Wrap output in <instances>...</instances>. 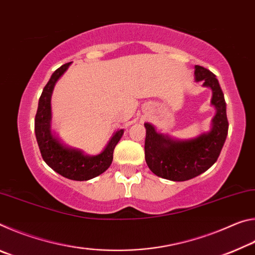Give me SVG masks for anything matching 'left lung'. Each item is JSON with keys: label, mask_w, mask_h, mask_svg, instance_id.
<instances>
[{"label": "left lung", "mask_w": 255, "mask_h": 255, "mask_svg": "<svg viewBox=\"0 0 255 255\" xmlns=\"http://www.w3.org/2000/svg\"><path fill=\"white\" fill-rule=\"evenodd\" d=\"M195 80L211 89V106L216 115L209 131L190 139H174L156 131L145 123V159L149 170L159 178L171 181H187L204 173L214 165L221 154L228 132L226 102L216 75L207 68L196 65Z\"/></svg>", "instance_id": "1"}]
</instances>
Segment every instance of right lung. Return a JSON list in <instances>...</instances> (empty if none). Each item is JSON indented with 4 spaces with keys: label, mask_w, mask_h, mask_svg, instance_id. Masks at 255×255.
<instances>
[{
    "label": "right lung",
    "mask_w": 255,
    "mask_h": 255,
    "mask_svg": "<svg viewBox=\"0 0 255 255\" xmlns=\"http://www.w3.org/2000/svg\"><path fill=\"white\" fill-rule=\"evenodd\" d=\"M71 64H64L57 68L42 90L34 118V132L41 156L47 165L64 178L88 181L102 174L111 165L114 149L124 135V129L116 131L105 149L92 156L84 154L81 149L68 147L55 135L51 130V94L56 82L67 71Z\"/></svg>",
    "instance_id": "right-lung-1"
}]
</instances>
